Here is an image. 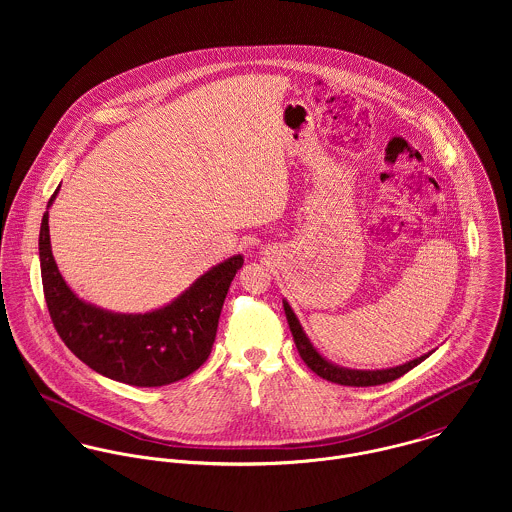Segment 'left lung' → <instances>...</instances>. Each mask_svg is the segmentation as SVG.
Masks as SVG:
<instances>
[{
	"label": "left lung",
	"mask_w": 512,
	"mask_h": 512,
	"mask_svg": "<svg viewBox=\"0 0 512 512\" xmlns=\"http://www.w3.org/2000/svg\"><path fill=\"white\" fill-rule=\"evenodd\" d=\"M284 311L290 323V331H292L293 341L297 347L299 357L303 359V363L309 366L317 376L335 382V384H343V386H376V384H386L392 382L396 378H400L402 374H406L408 370H412L414 366L420 365L424 359H428V355L414 359L406 365L394 366V368H384V370H351V368H343V366L331 365L329 361H325L309 343V339L305 337L295 313L290 307L288 301H284Z\"/></svg>",
	"instance_id": "obj_1"
}]
</instances>
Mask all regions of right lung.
I'll use <instances>...</instances> for the list:
<instances>
[{
  "mask_svg": "<svg viewBox=\"0 0 512 512\" xmlns=\"http://www.w3.org/2000/svg\"><path fill=\"white\" fill-rule=\"evenodd\" d=\"M39 258L47 309L63 343L98 374L142 388L171 384L205 365L224 297L244 264L240 254L232 256L169 305L132 315L100 309L71 292L51 252L49 213L41 222Z\"/></svg>",
  "mask_w": 512,
  "mask_h": 512,
  "instance_id": "right-lung-1",
  "label": "right lung"
}]
</instances>
